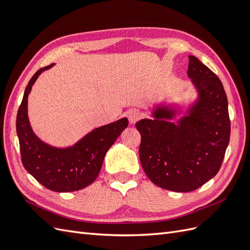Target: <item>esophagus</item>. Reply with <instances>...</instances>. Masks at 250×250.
<instances>
[{
	"mask_svg": "<svg viewBox=\"0 0 250 250\" xmlns=\"http://www.w3.org/2000/svg\"><path fill=\"white\" fill-rule=\"evenodd\" d=\"M142 116H143L142 111L139 109H135V108L128 110V112H127V118H128V120H129V122L131 124L137 123L138 121L142 118Z\"/></svg>",
	"mask_w": 250,
	"mask_h": 250,
	"instance_id": "34e87169",
	"label": "esophagus"
}]
</instances>
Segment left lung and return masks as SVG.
<instances>
[{
	"mask_svg": "<svg viewBox=\"0 0 250 250\" xmlns=\"http://www.w3.org/2000/svg\"><path fill=\"white\" fill-rule=\"evenodd\" d=\"M188 76L199 94L188 116L169 122L175 110L157 107L154 120L135 124L144 172L165 190L191 192L220 170L230 137L229 103L220 79L198 58L188 56Z\"/></svg>",
	"mask_w": 250,
	"mask_h": 250,
	"instance_id": "left-lung-1",
	"label": "left lung"
}]
</instances>
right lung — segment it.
Instances as JSON below:
<instances>
[{
    "label": "right lung",
    "instance_id": "right-lung-1",
    "mask_svg": "<svg viewBox=\"0 0 250 250\" xmlns=\"http://www.w3.org/2000/svg\"><path fill=\"white\" fill-rule=\"evenodd\" d=\"M53 65L52 63L42 67L33 75L18 110L17 132L21 163L44 188L55 192H74L94 183L101 170L105 154L128 126V120L123 118L96 128L73 147L60 149L42 142L29 123L28 95L41 73Z\"/></svg>",
    "mask_w": 250,
    "mask_h": 250
}]
</instances>
